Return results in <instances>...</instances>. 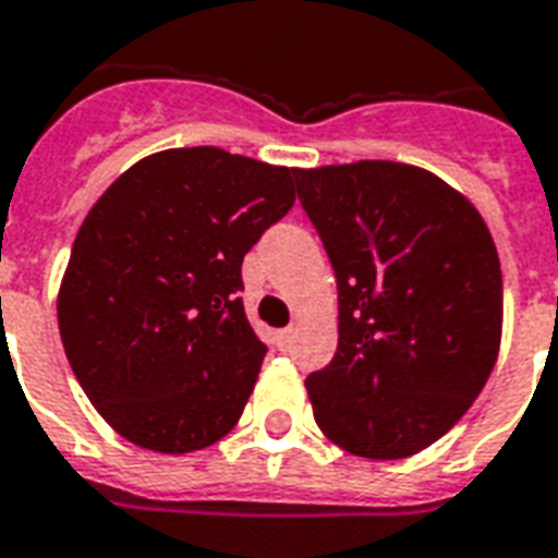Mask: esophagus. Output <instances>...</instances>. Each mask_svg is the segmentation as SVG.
<instances>
[{
	"label": "esophagus",
	"mask_w": 558,
	"mask_h": 558,
	"mask_svg": "<svg viewBox=\"0 0 558 558\" xmlns=\"http://www.w3.org/2000/svg\"><path fill=\"white\" fill-rule=\"evenodd\" d=\"M292 337H295V328H283V331H278V345L283 352L292 345Z\"/></svg>",
	"instance_id": "obj_1"
}]
</instances>
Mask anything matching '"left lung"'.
Masks as SVG:
<instances>
[{
	"mask_svg": "<svg viewBox=\"0 0 558 558\" xmlns=\"http://www.w3.org/2000/svg\"><path fill=\"white\" fill-rule=\"evenodd\" d=\"M295 180L340 301L337 354L304 381L313 416L352 456H414L464 416L497 361L494 239L468 197L414 165H328Z\"/></svg>",
	"mask_w": 558,
	"mask_h": 558,
	"instance_id": "obj_1",
	"label": "left lung"
}]
</instances>
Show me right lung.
<instances>
[{
  "instance_id": "right-lung-1",
  "label": "right lung",
  "mask_w": 558,
  "mask_h": 558,
  "mask_svg": "<svg viewBox=\"0 0 558 558\" xmlns=\"http://www.w3.org/2000/svg\"><path fill=\"white\" fill-rule=\"evenodd\" d=\"M295 168L218 147L153 153L82 221L59 292L70 366L102 420L168 456L236 426L266 342L242 259L295 204Z\"/></svg>"
}]
</instances>
